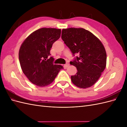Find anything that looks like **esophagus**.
I'll return each mask as SVG.
<instances>
[{
	"instance_id": "esophagus-1",
	"label": "esophagus",
	"mask_w": 127,
	"mask_h": 127,
	"mask_svg": "<svg viewBox=\"0 0 127 127\" xmlns=\"http://www.w3.org/2000/svg\"><path fill=\"white\" fill-rule=\"evenodd\" d=\"M69 66V64L68 63H66V64H65L64 65V66L65 67H68Z\"/></svg>"
}]
</instances>
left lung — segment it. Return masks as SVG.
Wrapping results in <instances>:
<instances>
[{
    "mask_svg": "<svg viewBox=\"0 0 127 127\" xmlns=\"http://www.w3.org/2000/svg\"><path fill=\"white\" fill-rule=\"evenodd\" d=\"M61 39L73 56L79 55L70 63L77 70L76 75L71 76L72 83L82 88L93 86L106 67V53L102 42L83 28L63 29Z\"/></svg>",
    "mask_w": 127,
    "mask_h": 127,
    "instance_id": "8db88e82",
    "label": "left lung"
}]
</instances>
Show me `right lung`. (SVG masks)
Instances as JSON below:
<instances>
[{
	"mask_svg": "<svg viewBox=\"0 0 127 127\" xmlns=\"http://www.w3.org/2000/svg\"><path fill=\"white\" fill-rule=\"evenodd\" d=\"M61 30L42 28L26 38L19 51V60L23 72L31 82L39 87L50 84L63 67L54 64L50 57L52 44L58 40Z\"/></svg>",
	"mask_w": 127,
	"mask_h": 127,
	"instance_id": "1",
	"label": "right lung"
}]
</instances>
